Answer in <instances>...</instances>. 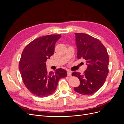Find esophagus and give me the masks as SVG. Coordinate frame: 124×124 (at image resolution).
I'll use <instances>...</instances> for the list:
<instances>
[{"label": "esophagus", "instance_id": "34e87169", "mask_svg": "<svg viewBox=\"0 0 124 124\" xmlns=\"http://www.w3.org/2000/svg\"><path fill=\"white\" fill-rule=\"evenodd\" d=\"M71 73H72V71L70 70H67V74H68V76L70 77L71 76Z\"/></svg>", "mask_w": 124, "mask_h": 124}]
</instances>
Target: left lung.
Masks as SVG:
<instances>
[{
    "mask_svg": "<svg viewBox=\"0 0 124 124\" xmlns=\"http://www.w3.org/2000/svg\"><path fill=\"white\" fill-rule=\"evenodd\" d=\"M77 57L83 58L87 65L83 74L73 72L80 85L74 87L76 92L84 95L93 94L104 84L108 73L109 57L106 48L98 39L84 33H76Z\"/></svg>",
    "mask_w": 124,
    "mask_h": 124,
    "instance_id": "left-lung-1",
    "label": "left lung"
}]
</instances>
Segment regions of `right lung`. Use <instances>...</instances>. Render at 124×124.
Returning <instances> with one entry per match:
<instances>
[{"label":"right lung","mask_w":124,"mask_h":124,"mask_svg":"<svg viewBox=\"0 0 124 124\" xmlns=\"http://www.w3.org/2000/svg\"><path fill=\"white\" fill-rule=\"evenodd\" d=\"M61 35H50L39 37L25 46L19 62L22 78L28 91L34 95L46 97L56 89L60 78L67 76L62 68L47 72L46 62L54 53L55 45Z\"/></svg>","instance_id":"1"}]
</instances>
